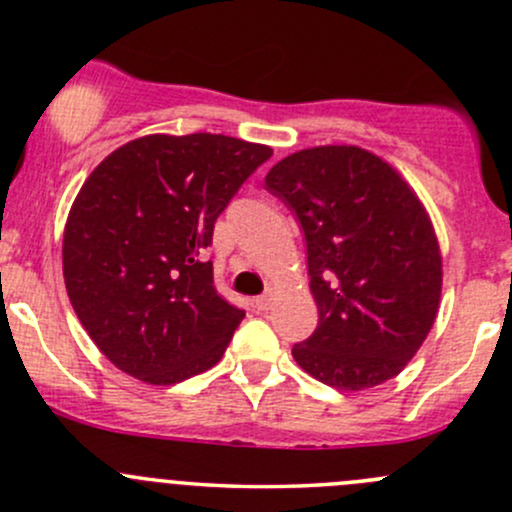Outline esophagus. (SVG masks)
<instances>
[{
    "instance_id": "1",
    "label": "esophagus",
    "mask_w": 512,
    "mask_h": 512,
    "mask_svg": "<svg viewBox=\"0 0 512 512\" xmlns=\"http://www.w3.org/2000/svg\"><path fill=\"white\" fill-rule=\"evenodd\" d=\"M272 291H267V294H262V296H257L255 299V308L257 311H269V308H272Z\"/></svg>"
}]
</instances>
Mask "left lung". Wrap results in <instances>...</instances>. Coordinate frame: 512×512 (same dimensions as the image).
Instances as JSON below:
<instances>
[{
  "mask_svg": "<svg viewBox=\"0 0 512 512\" xmlns=\"http://www.w3.org/2000/svg\"><path fill=\"white\" fill-rule=\"evenodd\" d=\"M306 238L318 325L291 355L340 391L401 372L435 323L442 257L435 230L401 174L357 145L284 157L265 177Z\"/></svg>",
  "mask_w": 512,
  "mask_h": 512,
  "instance_id": "left-lung-1",
  "label": "left lung"
}]
</instances>
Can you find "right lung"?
Masks as SVG:
<instances>
[{"mask_svg":"<svg viewBox=\"0 0 512 512\" xmlns=\"http://www.w3.org/2000/svg\"><path fill=\"white\" fill-rule=\"evenodd\" d=\"M272 148L230 136H145L87 177L63 238L77 318L121 372L155 386L206 372L245 311L213 286V223Z\"/></svg>","mask_w":512,"mask_h":512,"instance_id":"right-lung-1","label":"right lung"}]
</instances>
